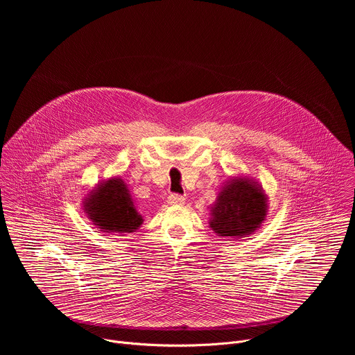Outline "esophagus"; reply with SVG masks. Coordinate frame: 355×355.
<instances>
[{"label":"esophagus","instance_id":"34e87169","mask_svg":"<svg viewBox=\"0 0 355 355\" xmlns=\"http://www.w3.org/2000/svg\"><path fill=\"white\" fill-rule=\"evenodd\" d=\"M185 202V198L182 195H178V193H171L168 196V204L170 205H182Z\"/></svg>","mask_w":355,"mask_h":355}]
</instances>
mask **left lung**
Masks as SVG:
<instances>
[{"instance_id":"1","label":"left lung","mask_w":355,"mask_h":355,"mask_svg":"<svg viewBox=\"0 0 355 355\" xmlns=\"http://www.w3.org/2000/svg\"><path fill=\"white\" fill-rule=\"evenodd\" d=\"M209 227L220 237H248L261 227L268 214V195L260 182L245 175L232 177L211 205Z\"/></svg>"}]
</instances>
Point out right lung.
Listing matches in <instances>:
<instances>
[{
	"label": "right lung",
	"mask_w": 355,
	"mask_h": 355,
	"mask_svg": "<svg viewBox=\"0 0 355 355\" xmlns=\"http://www.w3.org/2000/svg\"><path fill=\"white\" fill-rule=\"evenodd\" d=\"M83 211L104 233L123 236L136 232L143 223L126 182L119 177L95 184L83 198Z\"/></svg>",
	"instance_id": "obj_1"
}]
</instances>
